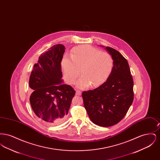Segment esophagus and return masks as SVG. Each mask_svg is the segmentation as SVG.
Here are the masks:
<instances>
[{"mask_svg":"<svg viewBox=\"0 0 160 160\" xmlns=\"http://www.w3.org/2000/svg\"><path fill=\"white\" fill-rule=\"evenodd\" d=\"M82 95V92L80 91V90H77L76 91V95Z\"/></svg>","mask_w":160,"mask_h":160,"instance_id":"esophagus-1","label":"esophagus"}]
</instances>
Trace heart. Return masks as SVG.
<instances>
[{"instance_id":"1","label":"heart","mask_w":160,"mask_h":160,"mask_svg":"<svg viewBox=\"0 0 160 160\" xmlns=\"http://www.w3.org/2000/svg\"><path fill=\"white\" fill-rule=\"evenodd\" d=\"M62 67L66 79L69 84L77 82L78 88H86L90 85L97 87L105 83L111 76L114 68V60L111 54L102 52L91 46L84 45L75 47L71 58L65 56Z\"/></svg>"}]
</instances>
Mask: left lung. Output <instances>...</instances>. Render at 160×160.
<instances>
[{
	"mask_svg": "<svg viewBox=\"0 0 160 160\" xmlns=\"http://www.w3.org/2000/svg\"><path fill=\"white\" fill-rule=\"evenodd\" d=\"M114 60L111 76L98 88L82 93L84 106L92 122L108 127L120 122L134 99L133 79L127 60L118 51L106 47Z\"/></svg>",
	"mask_w": 160,
	"mask_h": 160,
	"instance_id": "8db88e82",
	"label": "left lung"
}]
</instances>
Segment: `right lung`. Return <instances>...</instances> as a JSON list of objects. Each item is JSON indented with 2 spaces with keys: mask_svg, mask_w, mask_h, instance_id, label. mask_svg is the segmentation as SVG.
I'll use <instances>...</instances> for the list:
<instances>
[{
  "mask_svg": "<svg viewBox=\"0 0 160 160\" xmlns=\"http://www.w3.org/2000/svg\"><path fill=\"white\" fill-rule=\"evenodd\" d=\"M41 54L29 78L31 107L39 119L48 125L63 122L76 91L62 80L61 62L65 52L62 44L52 46Z\"/></svg>",
  "mask_w": 160,
  "mask_h": 160,
  "instance_id": "add662e5",
  "label": "right lung"
}]
</instances>
